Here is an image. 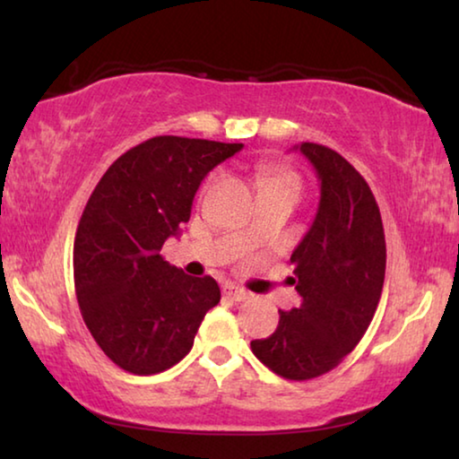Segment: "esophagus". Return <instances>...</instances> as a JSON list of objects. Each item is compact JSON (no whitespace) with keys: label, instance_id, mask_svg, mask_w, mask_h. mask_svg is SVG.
<instances>
[{"label":"esophagus","instance_id":"esophagus-1","mask_svg":"<svg viewBox=\"0 0 459 459\" xmlns=\"http://www.w3.org/2000/svg\"><path fill=\"white\" fill-rule=\"evenodd\" d=\"M222 295H224V298H229L230 301H245V299L251 298V295H248V293L243 290V287L232 285V283H224V285H222Z\"/></svg>","mask_w":459,"mask_h":459}]
</instances>
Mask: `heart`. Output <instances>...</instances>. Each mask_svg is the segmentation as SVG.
Here are the masks:
<instances>
[{"label": "heart", "mask_w": 459, "mask_h": 459, "mask_svg": "<svg viewBox=\"0 0 459 459\" xmlns=\"http://www.w3.org/2000/svg\"><path fill=\"white\" fill-rule=\"evenodd\" d=\"M259 180L265 188H290L293 192L299 190V180L290 172H281V169H269L263 168L259 172Z\"/></svg>", "instance_id": "heart-1"}]
</instances>
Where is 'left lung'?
<instances>
[{
	"instance_id": "obj_1",
	"label": "left lung",
	"mask_w": 459,
	"mask_h": 459,
	"mask_svg": "<svg viewBox=\"0 0 459 459\" xmlns=\"http://www.w3.org/2000/svg\"><path fill=\"white\" fill-rule=\"evenodd\" d=\"M320 180L312 227L291 253L301 306L279 309V325L251 351L275 375L316 378L354 351L377 312L386 245L375 196L364 178L330 147L301 143Z\"/></svg>"
}]
</instances>
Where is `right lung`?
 <instances>
[{
  "label": "right lung",
  "instance_id": "right-lung-1",
  "mask_svg": "<svg viewBox=\"0 0 459 459\" xmlns=\"http://www.w3.org/2000/svg\"><path fill=\"white\" fill-rule=\"evenodd\" d=\"M243 143L160 135L111 164L74 237V290L82 320L119 368L158 375L192 351L221 301L212 277H190L160 251L180 235L206 174Z\"/></svg>",
  "mask_w": 459,
  "mask_h": 459
}]
</instances>
